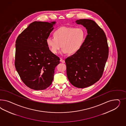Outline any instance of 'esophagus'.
Segmentation results:
<instances>
[{"mask_svg":"<svg viewBox=\"0 0 126 126\" xmlns=\"http://www.w3.org/2000/svg\"><path fill=\"white\" fill-rule=\"evenodd\" d=\"M60 61L62 62V63H65V60L64 59H63L62 58H61V60H60Z\"/></svg>","mask_w":126,"mask_h":126,"instance_id":"34e87169","label":"esophagus"}]
</instances>
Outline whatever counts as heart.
I'll return each instance as SVG.
<instances>
[{"instance_id":"b5f03b06","label":"heart","mask_w":126,"mask_h":126,"mask_svg":"<svg viewBox=\"0 0 126 126\" xmlns=\"http://www.w3.org/2000/svg\"><path fill=\"white\" fill-rule=\"evenodd\" d=\"M85 36V32L81 28L63 26L54 31L53 37H48L46 43L54 54L58 53L61 46L62 53L74 54L80 49Z\"/></svg>"}]
</instances>
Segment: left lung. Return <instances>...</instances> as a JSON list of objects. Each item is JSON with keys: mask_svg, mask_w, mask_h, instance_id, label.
Here are the masks:
<instances>
[{"mask_svg": "<svg viewBox=\"0 0 126 126\" xmlns=\"http://www.w3.org/2000/svg\"><path fill=\"white\" fill-rule=\"evenodd\" d=\"M76 23L85 27L88 34L80 49L65 60L66 74L73 86L86 88L102 76L109 56V46L104 31L95 21L79 19Z\"/></svg>", "mask_w": 126, "mask_h": 126, "instance_id": "obj_1", "label": "left lung"}]
</instances>
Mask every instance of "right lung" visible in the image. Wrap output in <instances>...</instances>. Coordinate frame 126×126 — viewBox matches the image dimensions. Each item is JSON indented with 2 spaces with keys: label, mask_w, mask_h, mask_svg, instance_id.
I'll return each instance as SVG.
<instances>
[{
  "label": "right lung",
  "mask_w": 126,
  "mask_h": 126,
  "mask_svg": "<svg viewBox=\"0 0 126 126\" xmlns=\"http://www.w3.org/2000/svg\"><path fill=\"white\" fill-rule=\"evenodd\" d=\"M55 22H34L19 34L16 41L15 66L23 83L34 90H43L53 80L60 58L46 43Z\"/></svg>",
  "instance_id": "obj_1"
}]
</instances>
